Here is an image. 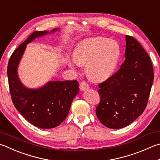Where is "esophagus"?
Instances as JSON below:
<instances>
[{
	"instance_id": "1",
	"label": "esophagus",
	"mask_w": 160,
	"mask_h": 160,
	"mask_svg": "<svg viewBox=\"0 0 160 160\" xmlns=\"http://www.w3.org/2000/svg\"><path fill=\"white\" fill-rule=\"evenodd\" d=\"M89 89V86L86 82H82L80 85V91H85V90Z\"/></svg>"
}]
</instances>
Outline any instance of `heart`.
Here are the masks:
<instances>
[{
  "mask_svg": "<svg viewBox=\"0 0 160 160\" xmlns=\"http://www.w3.org/2000/svg\"><path fill=\"white\" fill-rule=\"evenodd\" d=\"M120 56L118 43L106 38L82 40L75 48L68 65L72 70L85 64V72L90 79L102 81L108 78L117 68Z\"/></svg>",
  "mask_w": 160,
  "mask_h": 160,
  "instance_id": "b5f03b06",
  "label": "heart"
}]
</instances>
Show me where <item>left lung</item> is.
<instances>
[{"label":"left lung","mask_w":160,"mask_h":160,"mask_svg":"<svg viewBox=\"0 0 160 160\" xmlns=\"http://www.w3.org/2000/svg\"><path fill=\"white\" fill-rule=\"evenodd\" d=\"M126 58L117 72L101 83L96 114L104 126L121 129L132 123L147 106L154 72L147 52L137 40L126 36Z\"/></svg>","instance_id":"1"}]
</instances>
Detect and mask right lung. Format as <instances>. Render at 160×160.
Segmentation results:
<instances>
[{
	"label": "right lung",
	"mask_w": 160,
	"mask_h": 160,
	"mask_svg": "<svg viewBox=\"0 0 160 160\" xmlns=\"http://www.w3.org/2000/svg\"><path fill=\"white\" fill-rule=\"evenodd\" d=\"M60 31H35L12 54L8 66V78L14 106L25 119L40 129L59 125L68 114L72 101L79 92L77 80L48 81L38 88H28L22 82L18 67L27 45L37 38Z\"/></svg>",
	"instance_id": "1"
}]
</instances>
